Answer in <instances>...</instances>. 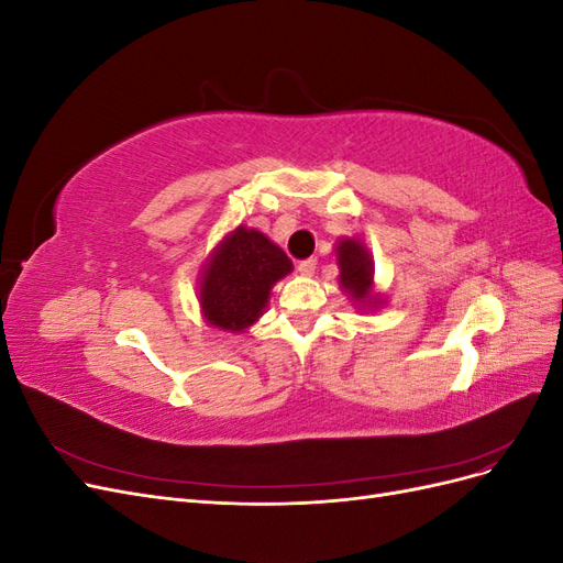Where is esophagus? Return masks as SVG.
<instances>
[{"instance_id":"obj_1","label":"esophagus","mask_w":563,"mask_h":563,"mask_svg":"<svg viewBox=\"0 0 563 563\" xmlns=\"http://www.w3.org/2000/svg\"><path fill=\"white\" fill-rule=\"evenodd\" d=\"M314 269H317V258H308V261H300L298 263V272H300L302 277H312Z\"/></svg>"}]
</instances>
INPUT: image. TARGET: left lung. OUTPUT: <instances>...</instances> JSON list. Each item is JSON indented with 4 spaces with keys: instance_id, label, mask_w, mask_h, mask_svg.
Wrapping results in <instances>:
<instances>
[{
    "instance_id": "8db88e82",
    "label": "left lung",
    "mask_w": 563,
    "mask_h": 563,
    "mask_svg": "<svg viewBox=\"0 0 563 563\" xmlns=\"http://www.w3.org/2000/svg\"><path fill=\"white\" fill-rule=\"evenodd\" d=\"M335 258L340 267L338 282L343 291L362 308H378L383 300L373 296V261L366 246L360 240L343 236L335 246Z\"/></svg>"
}]
</instances>
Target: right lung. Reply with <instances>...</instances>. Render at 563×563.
Wrapping results in <instances>:
<instances>
[{
  "instance_id": "add662e5",
  "label": "right lung",
  "mask_w": 563,
  "mask_h": 563,
  "mask_svg": "<svg viewBox=\"0 0 563 563\" xmlns=\"http://www.w3.org/2000/svg\"><path fill=\"white\" fill-rule=\"evenodd\" d=\"M294 269L288 255L258 230L240 225L209 255L199 277L201 314L220 331L242 333L261 319L269 291Z\"/></svg>"
}]
</instances>
